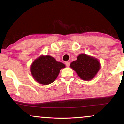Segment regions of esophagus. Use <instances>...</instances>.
Returning <instances> with one entry per match:
<instances>
[{
	"label": "esophagus",
	"instance_id": "34e87169",
	"mask_svg": "<svg viewBox=\"0 0 124 124\" xmlns=\"http://www.w3.org/2000/svg\"><path fill=\"white\" fill-rule=\"evenodd\" d=\"M65 65L67 67H69V65H70V62H65Z\"/></svg>",
	"mask_w": 124,
	"mask_h": 124
}]
</instances>
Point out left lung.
I'll use <instances>...</instances> for the list:
<instances>
[{
	"label": "left lung",
	"mask_w": 124,
	"mask_h": 124,
	"mask_svg": "<svg viewBox=\"0 0 124 124\" xmlns=\"http://www.w3.org/2000/svg\"><path fill=\"white\" fill-rule=\"evenodd\" d=\"M70 67L84 81H90L95 77L101 68L99 60L95 57L81 54L77 60L72 62Z\"/></svg>",
	"instance_id": "obj_1"
}]
</instances>
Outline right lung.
Instances as JSON below:
<instances>
[{"mask_svg":"<svg viewBox=\"0 0 124 124\" xmlns=\"http://www.w3.org/2000/svg\"><path fill=\"white\" fill-rule=\"evenodd\" d=\"M65 67V64L57 62L50 55H40L32 62L30 70L35 81L46 85L53 82L58 76L60 69Z\"/></svg>","mask_w":124,"mask_h":124,"instance_id":"1","label":"right lung"}]
</instances>
